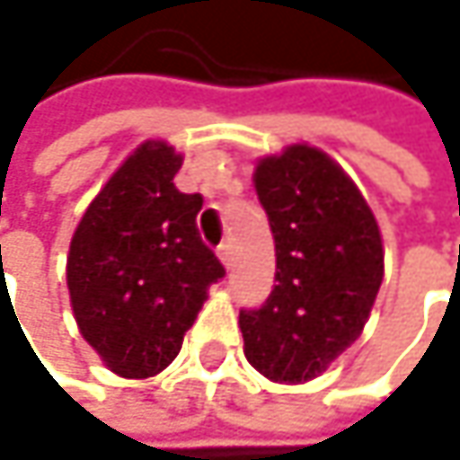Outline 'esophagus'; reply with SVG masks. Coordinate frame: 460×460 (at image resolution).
Returning a JSON list of instances; mask_svg holds the SVG:
<instances>
[{
  "mask_svg": "<svg viewBox=\"0 0 460 460\" xmlns=\"http://www.w3.org/2000/svg\"><path fill=\"white\" fill-rule=\"evenodd\" d=\"M217 259L223 261V267H232V261H234L232 245H228V243H220V245H217Z\"/></svg>",
  "mask_w": 460,
  "mask_h": 460,
  "instance_id": "34e87169",
  "label": "esophagus"
}]
</instances>
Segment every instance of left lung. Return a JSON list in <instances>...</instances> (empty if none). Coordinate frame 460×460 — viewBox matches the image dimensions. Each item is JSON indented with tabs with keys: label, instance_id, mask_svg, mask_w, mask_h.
I'll return each mask as SVG.
<instances>
[{
	"label": "left lung",
	"instance_id": "8db88e82",
	"mask_svg": "<svg viewBox=\"0 0 460 460\" xmlns=\"http://www.w3.org/2000/svg\"><path fill=\"white\" fill-rule=\"evenodd\" d=\"M253 182L278 286L259 310H240L245 356L272 383H307L364 332L383 283L380 228L356 182L318 147L261 158Z\"/></svg>",
	"mask_w": 460,
	"mask_h": 460
}]
</instances>
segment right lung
<instances>
[{
    "label": "right lung",
    "instance_id": "1",
    "mask_svg": "<svg viewBox=\"0 0 460 460\" xmlns=\"http://www.w3.org/2000/svg\"><path fill=\"white\" fill-rule=\"evenodd\" d=\"M180 164L172 145L142 142L88 204L66 256L83 340L128 380L174 361L207 288L226 275L199 237L201 196L174 188Z\"/></svg>",
    "mask_w": 460,
    "mask_h": 460
}]
</instances>
